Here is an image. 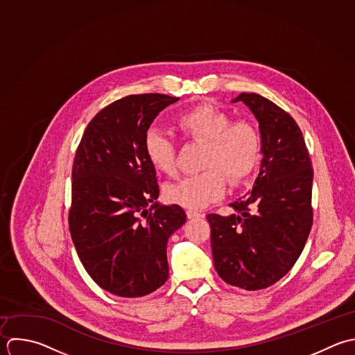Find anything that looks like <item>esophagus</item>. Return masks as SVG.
Returning a JSON list of instances; mask_svg holds the SVG:
<instances>
[{
    "instance_id": "obj_1",
    "label": "esophagus",
    "mask_w": 355,
    "mask_h": 355,
    "mask_svg": "<svg viewBox=\"0 0 355 355\" xmlns=\"http://www.w3.org/2000/svg\"><path fill=\"white\" fill-rule=\"evenodd\" d=\"M187 217L189 220H193V218H202V217H205V214L200 211H196V210H187Z\"/></svg>"
}]
</instances>
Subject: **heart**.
<instances>
[{
    "instance_id": "obj_1",
    "label": "heart",
    "mask_w": 355,
    "mask_h": 355,
    "mask_svg": "<svg viewBox=\"0 0 355 355\" xmlns=\"http://www.w3.org/2000/svg\"><path fill=\"white\" fill-rule=\"evenodd\" d=\"M231 114L213 103H198L175 119L187 141L203 144L200 173L166 188V199L188 209H203L225 193L231 185L243 184L256 170L261 155L257 127L245 119L231 121ZM144 150L152 167L168 177L178 171L177 144L166 132L150 128L144 137Z\"/></svg>"
}]
</instances>
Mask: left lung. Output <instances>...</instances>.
<instances>
[{
  "label": "left lung",
  "mask_w": 355,
  "mask_h": 355,
  "mask_svg": "<svg viewBox=\"0 0 355 355\" xmlns=\"http://www.w3.org/2000/svg\"><path fill=\"white\" fill-rule=\"evenodd\" d=\"M260 124L263 160L252 193L231 203L236 214H207L214 268L246 291L266 289L297 261L313 227V167L302 130L282 107L259 94L234 102Z\"/></svg>",
  "instance_id": "8db88e82"
}]
</instances>
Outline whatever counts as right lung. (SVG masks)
I'll use <instances>...</instances> for the list:
<instances>
[{
  "instance_id": "1",
  "label": "right lung",
  "mask_w": 355,
  "mask_h": 355,
  "mask_svg": "<svg viewBox=\"0 0 355 355\" xmlns=\"http://www.w3.org/2000/svg\"><path fill=\"white\" fill-rule=\"evenodd\" d=\"M178 99L139 94L114 101L88 123L76 150L70 235L88 275L119 297L164 285L167 241L187 220L178 205L155 203L156 170L144 150L155 117Z\"/></svg>"
}]
</instances>
